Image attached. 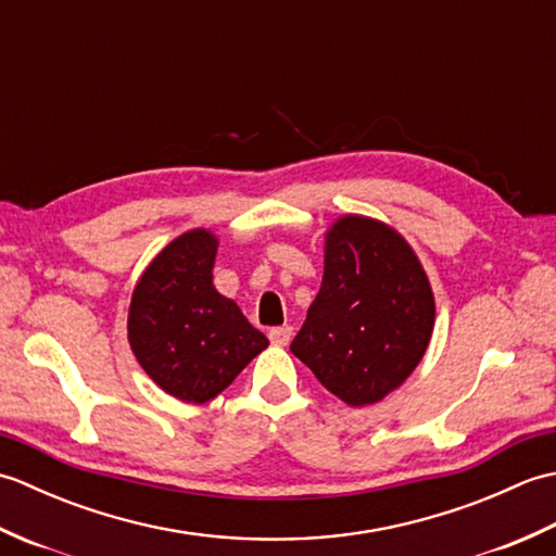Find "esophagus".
Instances as JSON below:
<instances>
[{
	"instance_id": "esophagus-1",
	"label": "esophagus",
	"mask_w": 556,
	"mask_h": 556,
	"mask_svg": "<svg viewBox=\"0 0 556 556\" xmlns=\"http://www.w3.org/2000/svg\"><path fill=\"white\" fill-rule=\"evenodd\" d=\"M293 337V327L291 325H281V327H271L269 329V341L275 346H287Z\"/></svg>"
}]
</instances>
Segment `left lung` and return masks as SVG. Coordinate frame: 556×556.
Segmentation results:
<instances>
[{
  "label": "left lung",
  "mask_w": 556,
  "mask_h": 556,
  "mask_svg": "<svg viewBox=\"0 0 556 556\" xmlns=\"http://www.w3.org/2000/svg\"><path fill=\"white\" fill-rule=\"evenodd\" d=\"M434 293L392 224L341 215L325 231V271L291 353L346 406H372L404 384L430 346Z\"/></svg>",
  "instance_id": "1"
}]
</instances>
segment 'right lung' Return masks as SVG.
<instances>
[{"mask_svg":"<svg viewBox=\"0 0 556 556\" xmlns=\"http://www.w3.org/2000/svg\"><path fill=\"white\" fill-rule=\"evenodd\" d=\"M219 239L210 229L176 236L138 277L128 305V344L164 394L207 404L227 389L267 337L212 285Z\"/></svg>","mask_w":556,"mask_h":556,"instance_id":"right-lung-1","label":"right lung"}]
</instances>
